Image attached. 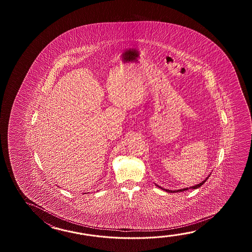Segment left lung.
<instances>
[{
  "mask_svg": "<svg viewBox=\"0 0 252 252\" xmlns=\"http://www.w3.org/2000/svg\"><path fill=\"white\" fill-rule=\"evenodd\" d=\"M210 175L208 177H206L205 179H204V181H202V182L198 184V185H195V186H193V187H190V188H183V189H178V190H169V189H165V188H161L159 186H158V185H156L158 188H160L162 190H165L166 191L167 193H177V192H184V191H187L188 189H196V188H199L200 187H202L203 185H204V183L206 182V180L209 178Z\"/></svg>",
  "mask_w": 252,
  "mask_h": 252,
  "instance_id": "1",
  "label": "left lung"
}]
</instances>
